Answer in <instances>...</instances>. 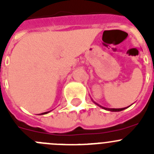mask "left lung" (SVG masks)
Masks as SVG:
<instances>
[{
    "label": "left lung",
    "mask_w": 154,
    "mask_h": 154,
    "mask_svg": "<svg viewBox=\"0 0 154 154\" xmlns=\"http://www.w3.org/2000/svg\"><path fill=\"white\" fill-rule=\"evenodd\" d=\"M98 106H99V105H98ZM100 107H102L101 106H99ZM102 108L105 109L106 110H109V111H112V112H119V111H122V110L125 109L126 108H122V109H108V108H104V107H102Z\"/></svg>",
    "instance_id": "1"
}]
</instances>
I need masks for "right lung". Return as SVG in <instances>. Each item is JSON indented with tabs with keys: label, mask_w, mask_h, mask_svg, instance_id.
Listing matches in <instances>:
<instances>
[{
	"label": "right lung",
	"mask_w": 154,
	"mask_h": 154,
	"mask_svg": "<svg viewBox=\"0 0 154 154\" xmlns=\"http://www.w3.org/2000/svg\"><path fill=\"white\" fill-rule=\"evenodd\" d=\"M46 113H48V112H43V113H42V114H46Z\"/></svg>",
	"instance_id": "1"
}]
</instances>
